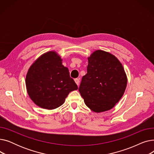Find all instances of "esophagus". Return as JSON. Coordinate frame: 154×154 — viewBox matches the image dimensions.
Listing matches in <instances>:
<instances>
[{
	"label": "esophagus",
	"instance_id": "34e87169",
	"mask_svg": "<svg viewBox=\"0 0 154 154\" xmlns=\"http://www.w3.org/2000/svg\"><path fill=\"white\" fill-rule=\"evenodd\" d=\"M75 82L77 84V85L79 86V83H80V80L79 79H75Z\"/></svg>",
	"mask_w": 154,
	"mask_h": 154
}]
</instances>
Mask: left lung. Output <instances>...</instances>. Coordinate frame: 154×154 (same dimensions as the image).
I'll return each instance as SVG.
<instances>
[{
  "label": "left lung",
  "mask_w": 154,
  "mask_h": 154,
  "mask_svg": "<svg viewBox=\"0 0 154 154\" xmlns=\"http://www.w3.org/2000/svg\"><path fill=\"white\" fill-rule=\"evenodd\" d=\"M87 74L79 88L86 106L95 112L110 110L123 96L127 84L122 63L112 54L98 50L88 58Z\"/></svg>",
  "instance_id": "left-lung-1"
}]
</instances>
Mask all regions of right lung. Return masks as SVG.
Instances as JSON below:
<instances>
[{
    "label": "right lung",
    "mask_w": 154,
    "mask_h": 154,
    "mask_svg": "<svg viewBox=\"0 0 154 154\" xmlns=\"http://www.w3.org/2000/svg\"><path fill=\"white\" fill-rule=\"evenodd\" d=\"M55 52H48L38 57L29 68L26 78L27 93L38 107L52 110L64 103L69 94L78 89L70 77L68 68Z\"/></svg>",
    "instance_id": "add662e5"
}]
</instances>
